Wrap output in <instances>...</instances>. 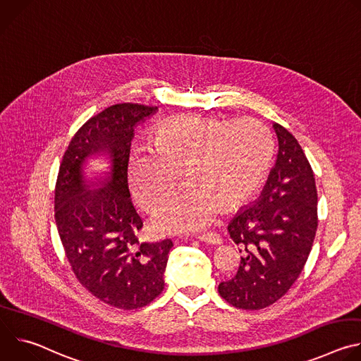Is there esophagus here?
Masks as SVG:
<instances>
[{
    "label": "esophagus",
    "mask_w": 361,
    "mask_h": 361,
    "mask_svg": "<svg viewBox=\"0 0 361 361\" xmlns=\"http://www.w3.org/2000/svg\"><path fill=\"white\" fill-rule=\"evenodd\" d=\"M198 238L201 241H204V243H207V244H221L223 243L221 235L217 234L216 231H207V233H204V234H200Z\"/></svg>",
    "instance_id": "esophagus-1"
}]
</instances>
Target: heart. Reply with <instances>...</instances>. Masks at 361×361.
Returning a JSON list of instances; mask_svg holds the SVG:
<instances>
[{"instance_id":"b5f03b06","label":"heart","mask_w":361,"mask_h":361,"mask_svg":"<svg viewBox=\"0 0 361 361\" xmlns=\"http://www.w3.org/2000/svg\"><path fill=\"white\" fill-rule=\"evenodd\" d=\"M273 159V135L260 121L188 114L159 124L151 144L134 145L127 176L135 202L154 213L174 194L183 173L187 187L154 219L156 230L183 234L207 227L220 207L231 212L247 202L266 181Z\"/></svg>"}]
</instances>
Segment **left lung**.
<instances>
[{
  "label": "left lung",
  "mask_w": 361,
  "mask_h": 361,
  "mask_svg": "<svg viewBox=\"0 0 361 361\" xmlns=\"http://www.w3.org/2000/svg\"><path fill=\"white\" fill-rule=\"evenodd\" d=\"M274 169L259 201L228 224L243 252L233 279L219 284L220 295L243 310H260L280 300L295 283L316 237L317 188L313 169L295 137L279 123Z\"/></svg>",
  "instance_id": "obj_1"
}]
</instances>
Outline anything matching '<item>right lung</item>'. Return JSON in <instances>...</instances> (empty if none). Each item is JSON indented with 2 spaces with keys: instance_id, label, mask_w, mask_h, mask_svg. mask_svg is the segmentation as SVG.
Segmentation results:
<instances>
[{
  "instance_id": "right-lung-1",
  "label": "right lung",
  "mask_w": 361,
  "mask_h": 361,
  "mask_svg": "<svg viewBox=\"0 0 361 361\" xmlns=\"http://www.w3.org/2000/svg\"><path fill=\"white\" fill-rule=\"evenodd\" d=\"M157 111L121 102L87 120L71 138L57 176L54 219L67 260L80 284L121 310H137L164 290L170 238L141 243L142 228L128 188L127 160L134 126ZM111 157L106 183L88 189L82 167L92 153Z\"/></svg>"
}]
</instances>
